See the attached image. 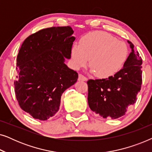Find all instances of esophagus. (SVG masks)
<instances>
[{
    "label": "esophagus",
    "mask_w": 152,
    "mask_h": 152,
    "mask_svg": "<svg viewBox=\"0 0 152 152\" xmlns=\"http://www.w3.org/2000/svg\"><path fill=\"white\" fill-rule=\"evenodd\" d=\"M78 80H79V81H87L88 79H87L85 76L83 75L80 74V75H79Z\"/></svg>",
    "instance_id": "esophagus-1"
}]
</instances>
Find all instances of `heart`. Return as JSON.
<instances>
[{"label": "heart", "mask_w": 152, "mask_h": 152, "mask_svg": "<svg viewBox=\"0 0 152 152\" xmlns=\"http://www.w3.org/2000/svg\"><path fill=\"white\" fill-rule=\"evenodd\" d=\"M129 49L123 41L103 31L88 33L81 39L80 45L71 48L72 65L77 69L88 63L91 72L99 78H108L119 71L128 57Z\"/></svg>", "instance_id": "heart-1"}]
</instances>
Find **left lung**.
<instances>
[{
  "label": "left lung",
  "mask_w": 152,
  "mask_h": 152,
  "mask_svg": "<svg viewBox=\"0 0 152 152\" xmlns=\"http://www.w3.org/2000/svg\"><path fill=\"white\" fill-rule=\"evenodd\" d=\"M127 42L132 52L120 71L109 78L87 82L89 107L104 118L117 119L125 115L140 91L142 60L138 52L134 51V44Z\"/></svg>",
  "instance_id": "obj_1"
}]
</instances>
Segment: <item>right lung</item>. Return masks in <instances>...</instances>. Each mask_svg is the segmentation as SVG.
<instances>
[{
	"label": "right lung",
	"mask_w": 152,
	"mask_h": 152,
	"mask_svg": "<svg viewBox=\"0 0 152 152\" xmlns=\"http://www.w3.org/2000/svg\"><path fill=\"white\" fill-rule=\"evenodd\" d=\"M70 26L39 30L25 39L16 59L15 94L20 108L33 118L46 120L59 111L61 96L78 73L65 64L75 37Z\"/></svg>",
	"instance_id": "add662e5"
}]
</instances>
